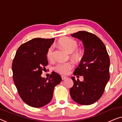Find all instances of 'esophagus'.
I'll list each match as a JSON object with an SVG mask.
<instances>
[{
	"instance_id": "obj_1",
	"label": "esophagus",
	"mask_w": 122,
	"mask_h": 122,
	"mask_svg": "<svg viewBox=\"0 0 122 122\" xmlns=\"http://www.w3.org/2000/svg\"><path fill=\"white\" fill-rule=\"evenodd\" d=\"M67 78L66 76H61V79H62L63 80H65V79H66Z\"/></svg>"
}]
</instances>
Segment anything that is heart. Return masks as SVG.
Listing matches in <instances>:
<instances>
[{"mask_svg": "<svg viewBox=\"0 0 122 122\" xmlns=\"http://www.w3.org/2000/svg\"><path fill=\"white\" fill-rule=\"evenodd\" d=\"M59 45L64 48L67 52L72 53L76 50L78 47V43L76 41L69 37H63L58 41ZM75 56H77V53L75 52ZM53 56V47H49L47 52V57L49 59H52ZM74 64L71 62H59L56 65L54 68L58 73L62 74H67L73 68Z\"/></svg>", "mask_w": 122, "mask_h": 122, "instance_id": "1", "label": "heart"}]
</instances>
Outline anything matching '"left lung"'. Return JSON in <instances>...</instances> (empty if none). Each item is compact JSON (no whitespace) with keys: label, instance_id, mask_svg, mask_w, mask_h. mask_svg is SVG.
I'll return each mask as SVG.
<instances>
[{"label":"left lung","instance_id":"1","mask_svg":"<svg viewBox=\"0 0 122 122\" xmlns=\"http://www.w3.org/2000/svg\"><path fill=\"white\" fill-rule=\"evenodd\" d=\"M81 41L85 47L84 54L74 75L83 76L84 80L71 79L73 86L70 94L74 101L82 105H90L100 99L109 80V57L103 42L97 36L81 31L71 35Z\"/></svg>","mask_w":122,"mask_h":122}]
</instances>
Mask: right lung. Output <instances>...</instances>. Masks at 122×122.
Here are the masks:
<instances>
[{
  "label": "right lung",
  "mask_w": 122,
  "mask_h": 122,
  "mask_svg": "<svg viewBox=\"0 0 122 122\" xmlns=\"http://www.w3.org/2000/svg\"><path fill=\"white\" fill-rule=\"evenodd\" d=\"M54 38H33L19 47L12 64L13 79L23 101L30 106L40 108L52 99L54 87L61 81L59 74L52 72L49 79L41 76L48 65L47 52Z\"/></svg>",
  "instance_id": "right-lung-1"
}]
</instances>
